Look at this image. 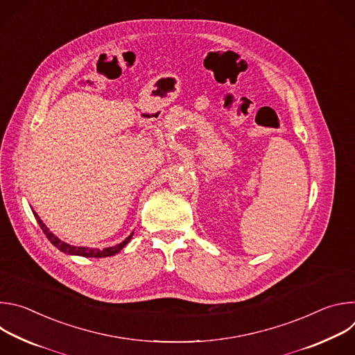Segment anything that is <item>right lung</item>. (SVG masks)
Listing matches in <instances>:
<instances>
[{"label":"right lung","instance_id":"add662e5","mask_svg":"<svg viewBox=\"0 0 355 355\" xmlns=\"http://www.w3.org/2000/svg\"><path fill=\"white\" fill-rule=\"evenodd\" d=\"M40 229L43 230V233L46 234V237L49 239V241L52 243L55 247H58L62 252H64V254H69V256H80V257H94V259H101V257H111V256H115L116 252H119L132 239L133 236V232L130 236H128L122 243L116 244V245H112V247H105L103 250L99 248H91V247H81V245H71L66 241H62L58 236H55L52 232H50L46 225L42 222V219L37 216V214L35 211H32Z\"/></svg>","mask_w":355,"mask_h":355}]
</instances>
